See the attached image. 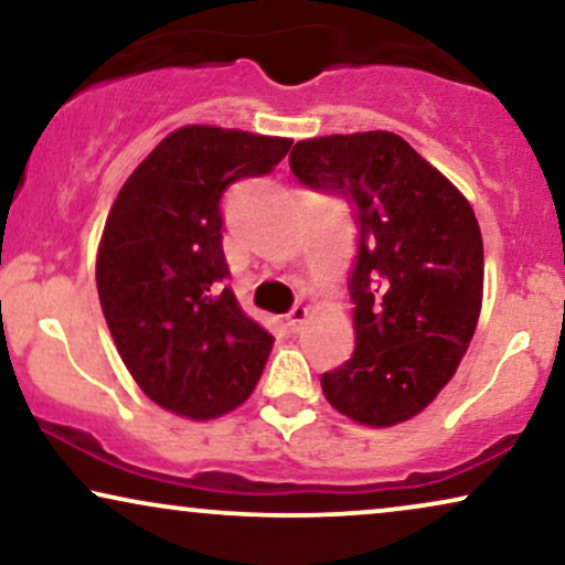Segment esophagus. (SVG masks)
Segmentation results:
<instances>
[{
	"label": "esophagus",
	"mask_w": 565,
	"mask_h": 565,
	"mask_svg": "<svg viewBox=\"0 0 565 565\" xmlns=\"http://www.w3.org/2000/svg\"><path fill=\"white\" fill-rule=\"evenodd\" d=\"M285 319H288L290 332H298V329L303 327V321L309 319V309H306V306H300V303L292 306V309L288 311V317H285Z\"/></svg>",
	"instance_id": "1"
}]
</instances>
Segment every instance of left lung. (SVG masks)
I'll list each match as a JSON object with an SVG mask.
<instances>
[{
    "label": "left lung",
    "instance_id": "obj_1",
    "mask_svg": "<svg viewBox=\"0 0 565 565\" xmlns=\"http://www.w3.org/2000/svg\"><path fill=\"white\" fill-rule=\"evenodd\" d=\"M303 186L353 207L355 350L321 373L334 409L386 428L426 409L467 353L482 303V236L457 186L392 131L296 142Z\"/></svg>",
    "mask_w": 565,
    "mask_h": 565
}]
</instances>
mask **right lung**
Listing matches in <instances>:
<instances>
[{
    "instance_id": "add662e5",
    "label": "right lung",
    "mask_w": 565,
    "mask_h": 565,
    "mask_svg": "<svg viewBox=\"0 0 565 565\" xmlns=\"http://www.w3.org/2000/svg\"><path fill=\"white\" fill-rule=\"evenodd\" d=\"M292 139L181 127L135 168L108 212L95 280L106 324L139 390L192 420L254 392L275 337L225 288V189L267 175Z\"/></svg>"
}]
</instances>
